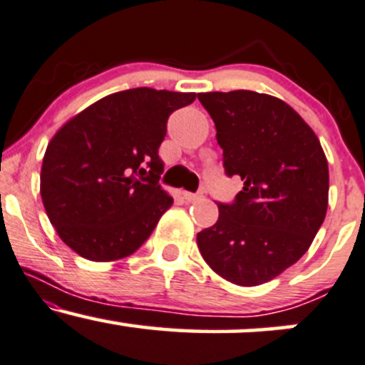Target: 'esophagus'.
<instances>
[{
	"label": "esophagus",
	"mask_w": 365,
	"mask_h": 365,
	"mask_svg": "<svg viewBox=\"0 0 365 365\" xmlns=\"http://www.w3.org/2000/svg\"><path fill=\"white\" fill-rule=\"evenodd\" d=\"M182 195L187 202H197V200L202 199V194H190V192H183Z\"/></svg>",
	"instance_id": "1"
}]
</instances>
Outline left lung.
<instances>
[{
  "label": "left lung",
  "instance_id": "1",
  "mask_svg": "<svg viewBox=\"0 0 365 365\" xmlns=\"http://www.w3.org/2000/svg\"><path fill=\"white\" fill-rule=\"evenodd\" d=\"M212 117L226 173L243 180L214 226L197 235L207 265L236 285L275 279L308 252L328 207V161L314 130L277 96L199 93Z\"/></svg>",
  "mask_w": 365,
  "mask_h": 365
}]
</instances>
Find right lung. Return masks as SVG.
Segmentation results:
<instances>
[{"mask_svg": "<svg viewBox=\"0 0 365 365\" xmlns=\"http://www.w3.org/2000/svg\"><path fill=\"white\" fill-rule=\"evenodd\" d=\"M195 93L133 88L95 102L51 139L41 195L59 238L91 262L129 257L149 238L173 197L158 185L166 120Z\"/></svg>", "mask_w": 365, "mask_h": 365, "instance_id": "obj_1", "label": "right lung"}]
</instances>
